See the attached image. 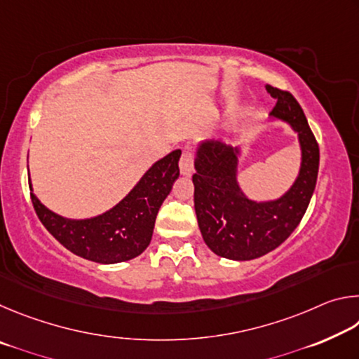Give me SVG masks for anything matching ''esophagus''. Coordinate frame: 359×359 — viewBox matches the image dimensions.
Instances as JSON below:
<instances>
[{
    "label": "esophagus",
    "mask_w": 359,
    "mask_h": 359,
    "mask_svg": "<svg viewBox=\"0 0 359 359\" xmlns=\"http://www.w3.org/2000/svg\"><path fill=\"white\" fill-rule=\"evenodd\" d=\"M179 166H180V174L185 175V177H190V175L194 172L193 154H191V151L185 150L184 154H182L180 161H179Z\"/></svg>",
    "instance_id": "1"
}]
</instances>
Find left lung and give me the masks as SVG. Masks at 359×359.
Instances as JSON below:
<instances>
[{"label": "left lung", "mask_w": 359, "mask_h": 359, "mask_svg": "<svg viewBox=\"0 0 359 359\" xmlns=\"http://www.w3.org/2000/svg\"><path fill=\"white\" fill-rule=\"evenodd\" d=\"M277 101L269 118L290 125L301 147L299 174L277 199L255 201L242 190L239 145L205 139L196 147L193 185L194 210L203 239L218 257L248 261L263 257L288 239L307 210L315 190L320 149L293 95L266 85Z\"/></svg>", "instance_id": "obj_1"}]
</instances>
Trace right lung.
<instances>
[{
    "label": "right lung",
    "instance_id": "obj_1",
    "mask_svg": "<svg viewBox=\"0 0 359 359\" xmlns=\"http://www.w3.org/2000/svg\"><path fill=\"white\" fill-rule=\"evenodd\" d=\"M180 155L177 149L158 160L118 204L104 214L81 220L47 209L29 182L34 210L48 233L77 257L100 264L133 259L150 244L158 210L180 174Z\"/></svg>",
    "mask_w": 359,
    "mask_h": 359
}]
</instances>
